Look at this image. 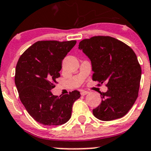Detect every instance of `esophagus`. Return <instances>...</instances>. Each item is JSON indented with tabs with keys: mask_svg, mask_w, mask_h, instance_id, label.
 I'll return each mask as SVG.
<instances>
[{
	"mask_svg": "<svg viewBox=\"0 0 151 151\" xmlns=\"http://www.w3.org/2000/svg\"><path fill=\"white\" fill-rule=\"evenodd\" d=\"M80 93H81V94L83 95V96H85V95L88 94V93H89L88 91H85V90H82L81 91H80Z\"/></svg>",
	"mask_w": 151,
	"mask_h": 151,
	"instance_id": "obj_1",
	"label": "esophagus"
}]
</instances>
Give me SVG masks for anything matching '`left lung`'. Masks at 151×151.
I'll use <instances>...</instances> for the list:
<instances>
[{
  "label": "left lung",
  "mask_w": 151,
  "mask_h": 151,
  "mask_svg": "<svg viewBox=\"0 0 151 151\" xmlns=\"http://www.w3.org/2000/svg\"><path fill=\"white\" fill-rule=\"evenodd\" d=\"M79 49L90 59L92 79L106 83L100 105L93 109L95 117L111 121L125 116L138 96L141 66L131 47L109 36H95L79 43Z\"/></svg>",
  "instance_id": "8db88e82"
}]
</instances>
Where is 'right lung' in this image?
<instances>
[{
	"label": "right lung",
	"mask_w": 151,
	"mask_h": 151,
	"mask_svg": "<svg viewBox=\"0 0 151 151\" xmlns=\"http://www.w3.org/2000/svg\"><path fill=\"white\" fill-rule=\"evenodd\" d=\"M77 41L43 40L34 43L19 58L14 83L19 97L30 116L44 125H60L70 119L78 91L63 96L53 95L60 77L62 62Z\"/></svg>",
	"instance_id": "1"
}]
</instances>
